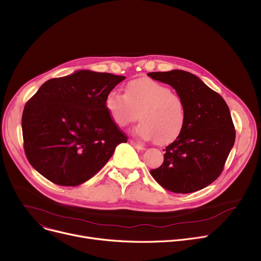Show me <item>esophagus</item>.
Listing matches in <instances>:
<instances>
[{"instance_id": "esophagus-1", "label": "esophagus", "mask_w": 261, "mask_h": 261, "mask_svg": "<svg viewBox=\"0 0 261 261\" xmlns=\"http://www.w3.org/2000/svg\"><path fill=\"white\" fill-rule=\"evenodd\" d=\"M130 144H131L134 148H136V149H139V150H145L144 145H143V144H141V143H139V142H136V141L131 140V141H130Z\"/></svg>"}]
</instances>
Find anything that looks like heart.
<instances>
[{
  "mask_svg": "<svg viewBox=\"0 0 261 261\" xmlns=\"http://www.w3.org/2000/svg\"><path fill=\"white\" fill-rule=\"evenodd\" d=\"M106 108L119 128L139 118L142 122L136 127V133L144 140H154L158 145L174 142L186 125L182 98L170 87L150 78L129 81L125 94L110 92Z\"/></svg>",
  "mask_w": 261,
  "mask_h": 261,
  "instance_id": "b5f03b06",
  "label": "heart"
}]
</instances>
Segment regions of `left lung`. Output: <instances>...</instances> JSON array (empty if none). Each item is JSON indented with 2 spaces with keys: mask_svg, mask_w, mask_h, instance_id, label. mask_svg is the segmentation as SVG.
I'll list each match as a JSON object with an SVG mask.
<instances>
[{
  "mask_svg": "<svg viewBox=\"0 0 261 261\" xmlns=\"http://www.w3.org/2000/svg\"><path fill=\"white\" fill-rule=\"evenodd\" d=\"M148 76L171 86L186 109L183 132L164 149L163 164L150 174L172 193H195L218 179L234 146L236 131L229 109L220 95L191 73L173 70Z\"/></svg>",
  "mask_w": 261,
  "mask_h": 261,
  "instance_id": "8db88e82",
  "label": "left lung"
}]
</instances>
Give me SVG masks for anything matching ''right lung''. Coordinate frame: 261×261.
<instances>
[{
	"mask_svg": "<svg viewBox=\"0 0 261 261\" xmlns=\"http://www.w3.org/2000/svg\"><path fill=\"white\" fill-rule=\"evenodd\" d=\"M125 78L78 71L40 87L22 114L24 151L39 173L57 185H80L127 143L106 108L107 95Z\"/></svg>",
	"mask_w": 261,
	"mask_h": 261,
	"instance_id": "1",
	"label": "right lung"
}]
</instances>
